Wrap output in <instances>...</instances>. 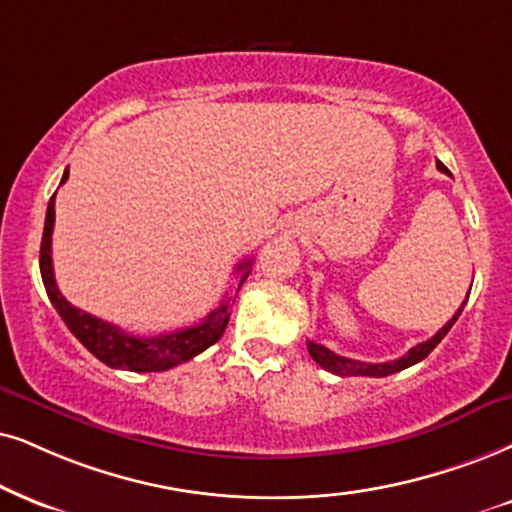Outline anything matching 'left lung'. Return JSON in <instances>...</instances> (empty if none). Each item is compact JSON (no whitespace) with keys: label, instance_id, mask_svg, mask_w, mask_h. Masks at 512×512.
<instances>
[{"label":"left lung","instance_id":"1","mask_svg":"<svg viewBox=\"0 0 512 512\" xmlns=\"http://www.w3.org/2000/svg\"><path fill=\"white\" fill-rule=\"evenodd\" d=\"M437 167H439V170H442V172L449 174V170H446V167H444L442 163H437ZM468 295H470V293H468ZM465 302H468V300H465ZM465 302L461 304V307H458V312H456L454 316H451V319L446 321L444 326L439 328V331H437L435 335H432L430 340H425V342H420V345L411 347L409 352H406L401 359L385 361V364H366V361L340 357V354L331 352V349L319 345V342H314V340L307 342V349H309V354H312V359L316 361V364H319L321 368H326V371L335 373V375H368V378H385V375H392V373L404 371V368L418 364V361H423L425 357H428L432 349H435V347L439 345V342L444 340V335L451 331V326H454L456 319H458V316H461V312H463Z\"/></svg>","mask_w":512,"mask_h":512}]
</instances>
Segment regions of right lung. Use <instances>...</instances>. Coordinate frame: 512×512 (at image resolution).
I'll return each instance as SVG.
<instances>
[{
  "instance_id": "1",
  "label": "right lung",
  "mask_w": 512,
  "mask_h": 512,
  "mask_svg": "<svg viewBox=\"0 0 512 512\" xmlns=\"http://www.w3.org/2000/svg\"><path fill=\"white\" fill-rule=\"evenodd\" d=\"M68 170L63 172L61 184H66ZM54 198L51 196L47 205V219H44V234H42V248H40V271L44 288L51 304L56 307L58 316L70 328V333L82 342L96 359L103 361L111 368H122V371L134 373H151V371H167V368L184 364L196 357V354L205 352L210 345L222 338L226 323H229V307L234 304L238 290L245 283L250 274V260L241 262L236 267L238 271V288L236 293L219 304L215 312H210L203 321L196 326L181 328L174 333H160L153 338H141V335L122 331L120 326L96 319V316L82 312L70 304L61 290L56 286L54 278V264H51V234H54Z\"/></svg>"
}]
</instances>
